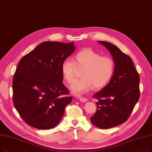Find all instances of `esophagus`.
Listing matches in <instances>:
<instances>
[{"mask_svg":"<svg viewBox=\"0 0 152 152\" xmlns=\"http://www.w3.org/2000/svg\"><path fill=\"white\" fill-rule=\"evenodd\" d=\"M79 100L82 102H86L87 101V99L86 98V97H83V96H81L79 98Z\"/></svg>","mask_w":152,"mask_h":152,"instance_id":"1","label":"esophagus"}]
</instances>
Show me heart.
Wrapping results in <instances>:
<instances>
[{
    "mask_svg": "<svg viewBox=\"0 0 152 152\" xmlns=\"http://www.w3.org/2000/svg\"><path fill=\"white\" fill-rule=\"evenodd\" d=\"M82 69V78L75 81L70 87L72 93L75 95L105 86L114 74L115 63L110 57L101 56L90 48H84L74 56L73 62L66 60L60 67L64 79L67 83L74 80L77 70Z\"/></svg>",
    "mask_w": 152,
    "mask_h": 152,
    "instance_id": "obj_1",
    "label": "heart"
}]
</instances>
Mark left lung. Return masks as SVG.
Here are the masks:
<instances>
[{
  "mask_svg": "<svg viewBox=\"0 0 152 152\" xmlns=\"http://www.w3.org/2000/svg\"><path fill=\"white\" fill-rule=\"evenodd\" d=\"M110 52L115 63L110 81L94 95L97 110L90 118L93 125L107 129L124 123L140 97V77L132 58L108 42L99 41Z\"/></svg>",
  "mask_w": 152,
  "mask_h": 152,
  "instance_id": "left-lung-1",
  "label": "left lung"
}]
</instances>
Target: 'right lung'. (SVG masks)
<instances>
[{
    "instance_id": "right-lung-1",
    "label": "right lung",
    "mask_w": 152,
    "mask_h": 152,
    "mask_svg": "<svg viewBox=\"0 0 152 152\" xmlns=\"http://www.w3.org/2000/svg\"><path fill=\"white\" fill-rule=\"evenodd\" d=\"M74 42H42L17 65L12 82L13 103L30 126L50 129L61 120L72 97L62 82L61 65L74 52Z\"/></svg>"
}]
</instances>
